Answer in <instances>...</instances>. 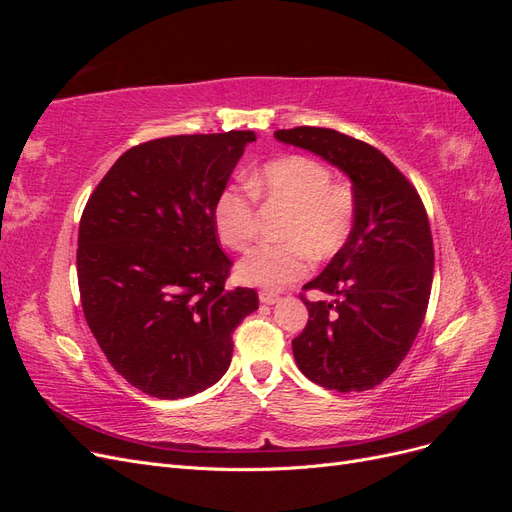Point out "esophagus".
<instances>
[{"label": "esophagus", "instance_id": "obj_1", "mask_svg": "<svg viewBox=\"0 0 512 512\" xmlns=\"http://www.w3.org/2000/svg\"><path fill=\"white\" fill-rule=\"evenodd\" d=\"M258 299H260V303H265V305H275L277 301H280V297H277V294L267 292V290H262V292L258 294Z\"/></svg>", "mask_w": 512, "mask_h": 512}]
</instances>
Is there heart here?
<instances>
[{
	"label": "heart",
	"instance_id": "b5f03b06",
	"mask_svg": "<svg viewBox=\"0 0 512 512\" xmlns=\"http://www.w3.org/2000/svg\"><path fill=\"white\" fill-rule=\"evenodd\" d=\"M331 179V170L309 156L275 158L250 177L247 185L258 200L282 205L290 215L282 226V243L258 245L239 262V282L282 290L307 275L312 256L324 260L342 250L354 230L359 200L352 185ZM251 195L226 185L213 203L215 232L235 252L245 250L256 232Z\"/></svg>",
	"mask_w": 512,
	"mask_h": 512
}]
</instances>
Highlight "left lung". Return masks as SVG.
I'll return each mask as SVG.
<instances>
[{"label":"left lung","instance_id":"obj_1","mask_svg":"<svg viewBox=\"0 0 512 512\" xmlns=\"http://www.w3.org/2000/svg\"><path fill=\"white\" fill-rule=\"evenodd\" d=\"M275 138L344 170L359 200L348 243L303 286L333 299L301 294L309 320L292 339L294 361L329 391L374 389L406 359L429 305L433 241L423 200L384 153L352 136L301 126Z\"/></svg>","mask_w":512,"mask_h":512}]
</instances>
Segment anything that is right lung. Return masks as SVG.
Segmentation results:
<instances>
[{"instance_id": "right-lung-1", "label": "right lung", "mask_w": 512, "mask_h": 512, "mask_svg": "<svg viewBox=\"0 0 512 512\" xmlns=\"http://www.w3.org/2000/svg\"><path fill=\"white\" fill-rule=\"evenodd\" d=\"M252 130L181 134L128 149L89 196L76 271L83 314L119 376L158 399L192 397L232 359V331L258 309L226 290L232 262L213 203Z\"/></svg>"}]
</instances>
